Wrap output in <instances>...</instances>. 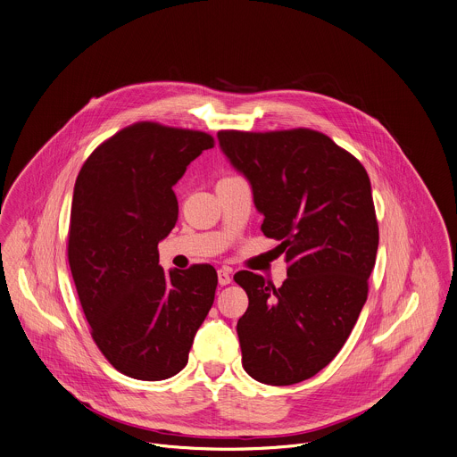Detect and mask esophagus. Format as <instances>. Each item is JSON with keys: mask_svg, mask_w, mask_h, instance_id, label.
Segmentation results:
<instances>
[{"mask_svg": "<svg viewBox=\"0 0 457 457\" xmlns=\"http://www.w3.org/2000/svg\"><path fill=\"white\" fill-rule=\"evenodd\" d=\"M217 276H219V283L220 285H229L231 283V272L228 269H220L217 272Z\"/></svg>", "mask_w": 457, "mask_h": 457, "instance_id": "esophagus-1", "label": "esophagus"}]
</instances>
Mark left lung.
<instances>
[{
	"label": "left lung",
	"instance_id": "1",
	"mask_svg": "<svg viewBox=\"0 0 457 457\" xmlns=\"http://www.w3.org/2000/svg\"><path fill=\"white\" fill-rule=\"evenodd\" d=\"M219 141L287 262L281 287L251 270L233 276L249 297L237 323L242 366L263 384H297L334 361L368 299L378 247L371 183L355 156L312 129L219 130Z\"/></svg>",
	"mask_w": 457,
	"mask_h": 457
}]
</instances>
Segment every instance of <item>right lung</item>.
Here are the masks:
<instances>
[{
	"instance_id": "obj_1",
	"label": "right lung",
	"mask_w": 457,
	"mask_h": 457,
	"mask_svg": "<svg viewBox=\"0 0 457 457\" xmlns=\"http://www.w3.org/2000/svg\"><path fill=\"white\" fill-rule=\"evenodd\" d=\"M212 146L203 130L136 121L100 143L79 172L70 269L95 345L130 378L178 375L213 305V265L165 272L158 251L179 213L172 187Z\"/></svg>"
}]
</instances>
